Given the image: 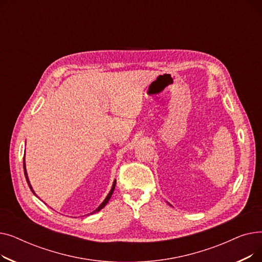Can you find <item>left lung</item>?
I'll use <instances>...</instances> for the list:
<instances>
[{"label":"left lung","mask_w":262,"mask_h":262,"mask_svg":"<svg viewBox=\"0 0 262 262\" xmlns=\"http://www.w3.org/2000/svg\"><path fill=\"white\" fill-rule=\"evenodd\" d=\"M168 204H169V205H170V206H172V205H171V204H170V203H168Z\"/></svg>","instance_id":"left-lung-1"}]
</instances>
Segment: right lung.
Instances as JSON below:
<instances>
[{
    "instance_id": "obj_1",
    "label": "right lung",
    "mask_w": 262,
    "mask_h": 262,
    "mask_svg": "<svg viewBox=\"0 0 262 262\" xmlns=\"http://www.w3.org/2000/svg\"><path fill=\"white\" fill-rule=\"evenodd\" d=\"M23 169H24V175H25V178H26V182H27V184H29V187H30V189L32 190V192L33 193L36 195V193H35V191L33 190V187H32V185H31V183H30V180H29V176H27V171H26V166H25V156L23 157ZM115 187H116V180H115V182H114V184H113V187H112V189H110V191H109V193L107 194V196L105 198V200L101 203V205L99 206L98 208H96L95 210H93L92 212H90V214H93V213H95V212H98V211H100L101 209H103L105 206H106V204L108 203V201L110 200V198H112V195H113V193H114V190H115ZM37 196V195H36ZM89 214V213H88Z\"/></svg>"
}]
</instances>
